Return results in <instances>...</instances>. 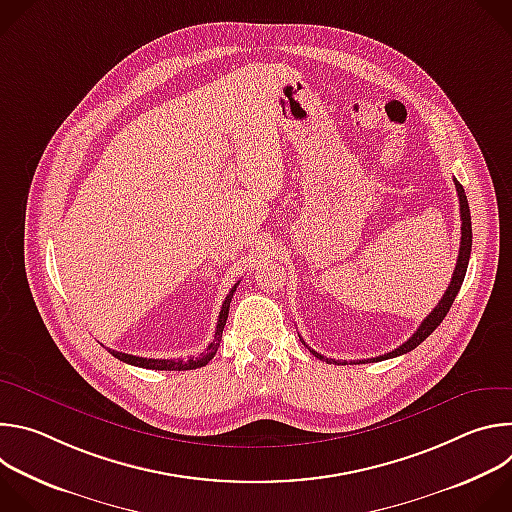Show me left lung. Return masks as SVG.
I'll list each match as a JSON object with an SVG mask.
<instances>
[{
  "mask_svg": "<svg viewBox=\"0 0 512 512\" xmlns=\"http://www.w3.org/2000/svg\"><path fill=\"white\" fill-rule=\"evenodd\" d=\"M454 184H456V192H458V198H460L462 241H460L458 263H456V269H454V275H452V281H450V285H448V289H446V294H444V298L440 300V304H437V306L431 310V314L419 324V328L413 332V336H411L407 342H403L401 346H397L395 350H391V352H387V354H383V356L367 358V362H369V360H387V358H395V356H401V354L411 352L413 348H417L437 326L442 324V320L448 316V312H450V308H452V304H454V300H456V296H458V291H460L462 281H464V275H466V269H468L470 251H472V218H470V206H468V198H466V192H464L462 184H460L456 178H454ZM300 340H302V338H300ZM302 342H304V340H302ZM304 344H306V342H304ZM306 346H308V344H306ZM308 348H310V346H308ZM310 352H312L314 356H318V358L330 362V364H340V360L326 358V356H322L320 352H316V350H312V348H310ZM356 362H364V360H356ZM344 364H346V362H344Z\"/></svg>",
  "mask_w": 512,
  "mask_h": 512,
  "instance_id": "obj_1",
  "label": "left lung"
}]
</instances>
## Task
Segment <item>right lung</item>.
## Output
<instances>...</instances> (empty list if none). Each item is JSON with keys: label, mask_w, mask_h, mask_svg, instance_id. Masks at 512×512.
I'll use <instances>...</instances> for the list:
<instances>
[{"label": "right lung", "mask_w": 512, "mask_h": 512, "mask_svg": "<svg viewBox=\"0 0 512 512\" xmlns=\"http://www.w3.org/2000/svg\"><path fill=\"white\" fill-rule=\"evenodd\" d=\"M237 285H233V289L227 294L225 302H223V308L221 312H218V322H216V330H214V338L212 342L204 348V352H200L198 356H190L188 360L184 358H141V356H133V354H125V352H117V350H111L107 348L115 358L127 362V364H133V367H141V369H152V371H192V369H200L204 367V364H208V360L214 358L218 346H221V338H223V330H225V324H227V318H229V308H231V300L235 296L237 291Z\"/></svg>", "instance_id": "obj_1"}]
</instances>
